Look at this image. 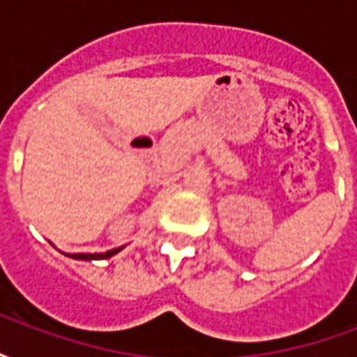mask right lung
I'll return each instance as SVG.
<instances>
[{
    "label": "right lung",
    "mask_w": 357,
    "mask_h": 357,
    "mask_svg": "<svg viewBox=\"0 0 357 357\" xmlns=\"http://www.w3.org/2000/svg\"><path fill=\"white\" fill-rule=\"evenodd\" d=\"M51 245H53V243H51ZM53 247H55V245H53ZM122 248L124 247L112 248V250H107V252H95V255H89V252H74V255H70V252H63V255L68 256V258H74V260H88V262H91V260H107V258H112V256L118 255Z\"/></svg>",
    "instance_id": "add662e5"
}]
</instances>
